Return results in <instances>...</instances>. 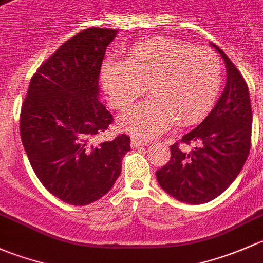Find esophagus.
Listing matches in <instances>:
<instances>
[{
	"mask_svg": "<svg viewBox=\"0 0 263 263\" xmlns=\"http://www.w3.org/2000/svg\"><path fill=\"white\" fill-rule=\"evenodd\" d=\"M147 143L144 142V140L142 139H138V138H132V147L133 148H139V147H143V145H145Z\"/></svg>",
	"mask_w": 263,
	"mask_h": 263,
	"instance_id": "1",
	"label": "esophagus"
}]
</instances>
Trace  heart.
Returning a JSON list of instances; mask_svg holds the SVG:
<instances>
[{"instance_id": "1", "label": "heart", "mask_w": 263, "mask_h": 263, "mask_svg": "<svg viewBox=\"0 0 263 263\" xmlns=\"http://www.w3.org/2000/svg\"><path fill=\"white\" fill-rule=\"evenodd\" d=\"M101 81L115 109L128 107L149 87L153 99L130 107L119 124L151 139L175 121L189 126L209 114L223 86V63L210 48L153 37L133 45L124 62L107 61Z\"/></svg>"}]
</instances>
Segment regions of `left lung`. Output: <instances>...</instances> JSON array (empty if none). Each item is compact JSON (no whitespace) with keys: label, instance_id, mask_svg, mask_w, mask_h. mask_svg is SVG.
<instances>
[{"label":"left lung","instance_id":"left-lung-1","mask_svg":"<svg viewBox=\"0 0 263 263\" xmlns=\"http://www.w3.org/2000/svg\"><path fill=\"white\" fill-rule=\"evenodd\" d=\"M212 45L226 62V88L206 119L171 145L168 163L156 173L167 194L187 204L212 201L226 191L251 149L252 109L247 82L224 51Z\"/></svg>","mask_w":263,"mask_h":263}]
</instances>
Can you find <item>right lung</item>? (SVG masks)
<instances>
[{"instance_id": "right-lung-1", "label": "right lung", "mask_w": 263, "mask_h": 263, "mask_svg": "<svg viewBox=\"0 0 263 263\" xmlns=\"http://www.w3.org/2000/svg\"><path fill=\"white\" fill-rule=\"evenodd\" d=\"M116 32L88 28L63 43L34 73L21 106V140L35 175L76 206L109 192L130 151L126 134L97 142L114 121L97 96L102 59Z\"/></svg>"}]
</instances>
